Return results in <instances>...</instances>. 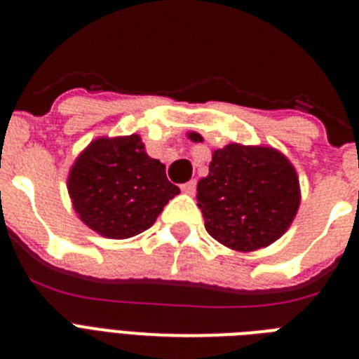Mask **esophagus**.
<instances>
[{"mask_svg": "<svg viewBox=\"0 0 359 359\" xmlns=\"http://www.w3.org/2000/svg\"><path fill=\"white\" fill-rule=\"evenodd\" d=\"M182 190L185 192V194H190V196L194 194V192H196V180H190V182L183 183Z\"/></svg>", "mask_w": 359, "mask_h": 359, "instance_id": "34e87169", "label": "esophagus"}]
</instances>
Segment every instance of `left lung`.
I'll list each match as a JSON object with an SVG mask.
<instances>
[{"mask_svg": "<svg viewBox=\"0 0 359 359\" xmlns=\"http://www.w3.org/2000/svg\"><path fill=\"white\" fill-rule=\"evenodd\" d=\"M189 136L199 138L198 133ZM208 170L196 198L215 241L237 252H253L286 233L300 205V185L282 152L228 144L212 152Z\"/></svg>", "mask_w": 359, "mask_h": 359, "instance_id": "left-lung-1", "label": "left lung"}]
</instances>
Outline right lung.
Instances as JSON below:
<instances>
[{
	"mask_svg": "<svg viewBox=\"0 0 359 359\" xmlns=\"http://www.w3.org/2000/svg\"><path fill=\"white\" fill-rule=\"evenodd\" d=\"M68 194L86 226L107 239H129L151 228L180 189L165 165L147 156L140 136H102L72 165Z\"/></svg>",
	"mask_w": 359,
	"mask_h": 359,
	"instance_id": "right-lung-1",
	"label": "right lung"
}]
</instances>
